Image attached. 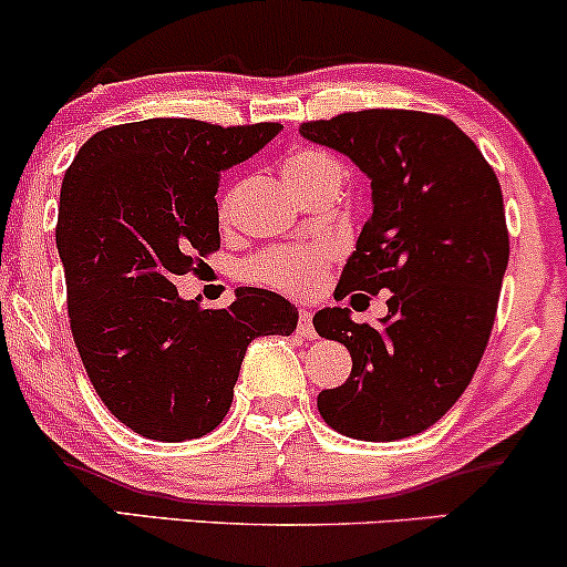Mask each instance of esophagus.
<instances>
[{"instance_id":"34e87169","label":"esophagus","mask_w":567,"mask_h":567,"mask_svg":"<svg viewBox=\"0 0 567 567\" xmlns=\"http://www.w3.org/2000/svg\"><path fill=\"white\" fill-rule=\"evenodd\" d=\"M298 336L303 338H317V330H315V322H311V311L301 309V315H298Z\"/></svg>"}]
</instances>
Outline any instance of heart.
<instances>
[{"mask_svg": "<svg viewBox=\"0 0 567 567\" xmlns=\"http://www.w3.org/2000/svg\"><path fill=\"white\" fill-rule=\"evenodd\" d=\"M282 175L301 197L322 181L341 178V165L320 148H292L282 159ZM226 210H229V197L224 199V207H220L224 216ZM333 256V245L328 243L271 247V250L261 252L256 261L247 264V277L252 282L269 285L271 290L285 292V296L309 298L322 288L324 271H328Z\"/></svg>", "mask_w": 567, "mask_h": 567, "instance_id": "1", "label": "heart"}]
</instances>
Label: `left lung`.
I'll return each mask as SVG.
<instances>
[{
  "label": "left lung",
  "mask_w": 567,
  "mask_h": 567,
  "mask_svg": "<svg viewBox=\"0 0 567 567\" xmlns=\"http://www.w3.org/2000/svg\"><path fill=\"white\" fill-rule=\"evenodd\" d=\"M301 135L349 157L373 192L336 298L392 292L375 328L341 306L315 315L317 333L351 354L347 383L320 392L317 408L347 437H413L464 394L491 338L509 264L498 178L437 114L368 109L303 122Z\"/></svg>",
  "instance_id": "left-lung-1"
}]
</instances>
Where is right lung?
Listing matches in <instances>:
<instances>
[{
	"mask_svg": "<svg viewBox=\"0 0 567 567\" xmlns=\"http://www.w3.org/2000/svg\"><path fill=\"white\" fill-rule=\"evenodd\" d=\"M279 130L130 122L95 133L63 175L55 245L71 333L103 405L141 437L213 432L252 338L296 330L298 309L271 290L239 288L229 309H202L175 288L220 247V173Z\"/></svg>",
	"mask_w": 567,
	"mask_h": 567,
	"instance_id": "1",
	"label": "right lung"
}]
</instances>
